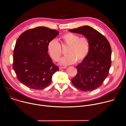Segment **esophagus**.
<instances>
[{
    "label": "esophagus",
    "instance_id": "obj_1",
    "mask_svg": "<svg viewBox=\"0 0 126 126\" xmlns=\"http://www.w3.org/2000/svg\"><path fill=\"white\" fill-rule=\"evenodd\" d=\"M66 67H61V66H59V69H65V68H66Z\"/></svg>",
    "mask_w": 126,
    "mask_h": 126
}]
</instances>
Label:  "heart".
<instances>
[{
  "mask_svg": "<svg viewBox=\"0 0 126 126\" xmlns=\"http://www.w3.org/2000/svg\"><path fill=\"white\" fill-rule=\"evenodd\" d=\"M62 46L68 47L66 56L61 59L59 64L62 65H69L83 61L87 56L90 49V43L86 37H81L79 35L67 32L61 37ZM47 51L51 58L58 61L62 55L60 44L55 39L50 40L47 45Z\"/></svg>",
  "mask_w": 126,
  "mask_h": 126,
  "instance_id": "1",
  "label": "heart"
}]
</instances>
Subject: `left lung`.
Returning <instances> with one entry per match:
<instances>
[{"instance_id":"obj_1","label":"left lung","mask_w":126,"mask_h":126,"mask_svg":"<svg viewBox=\"0 0 126 126\" xmlns=\"http://www.w3.org/2000/svg\"><path fill=\"white\" fill-rule=\"evenodd\" d=\"M87 37L90 49L86 58L76 66L77 74L71 80L73 85L82 91H92L100 87L109 74L111 65V47L107 38L89 26L69 30Z\"/></svg>"}]
</instances>
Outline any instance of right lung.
Segmentation results:
<instances>
[{
	"instance_id": "obj_1",
	"label": "right lung",
	"mask_w": 126,
	"mask_h": 126,
	"mask_svg": "<svg viewBox=\"0 0 126 126\" xmlns=\"http://www.w3.org/2000/svg\"><path fill=\"white\" fill-rule=\"evenodd\" d=\"M58 34L55 29L40 26L24 31L17 39L13 68L18 80L27 87L34 90L46 88L59 70L47 53L48 42Z\"/></svg>"
}]
</instances>
